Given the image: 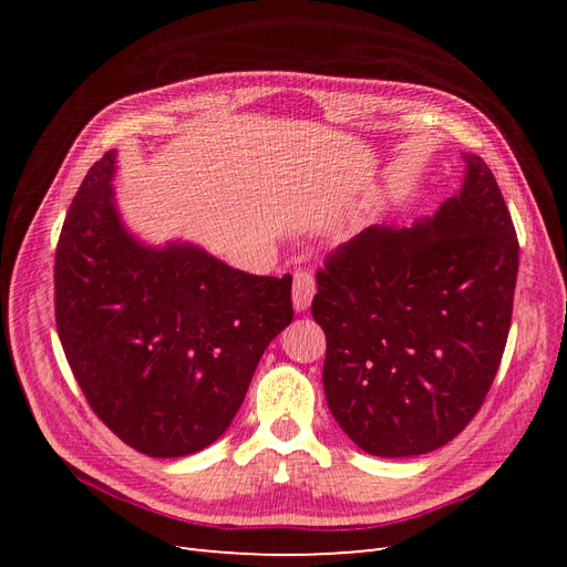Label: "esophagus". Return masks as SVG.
<instances>
[{
    "label": "esophagus",
    "mask_w": 567,
    "mask_h": 567,
    "mask_svg": "<svg viewBox=\"0 0 567 567\" xmlns=\"http://www.w3.org/2000/svg\"><path fill=\"white\" fill-rule=\"evenodd\" d=\"M315 298V277L310 271L298 269L293 274V305L298 312H305Z\"/></svg>",
    "instance_id": "obj_1"
}]
</instances>
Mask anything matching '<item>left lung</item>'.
Returning a JSON list of instances; mask_svg holds the SVG:
<instances>
[{
	"label": "left lung",
	"instance_id": "left-lung-1",
	"mask_svg": "<svg viewBox=\"0 0 567 567\" xmlns=\"http://www.w3.org/2000/svg\"><path fill=\"white\" fill-rule=\"evenodd\" d=\"M466 163L461 192L435 217L373 225L317 271L326 402L373 456H416L454 440L502 364L518 236L492 169L480 156Z\"/></svg>",
	"mask_w": 567,
	"mask_h": 567
}]
</instances>
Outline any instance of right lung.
<instances>
[{"label":"right lung","mask_w":567,"mask_h":567,"mask_svg":"<svg viewBox=\"0 0 567 567\" xmlns=\"http://www.w3.org/2000/svg\"><path fill=\"white\" fill-rule=\"evenodd\" d=\"M96 161L56 246V331L94 414L132 450L175 458L227 431L269 342L293 321L290 277H252L188 244L146 248Z\"/></svg>","instance_id":"right-lung-1"}]
</instances>
